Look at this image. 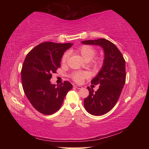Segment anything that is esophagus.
<instances>
[{"mask_svg": "<svg viewBox=\"0 0 149 149\" xmlns=\"http://www.w3.org/2000/svg\"><path fill=\"white\" fill-rule=\"evenodd\" d=\"M74 86L75 88H76L77 89H81V88H83L81 86H79V85H74Z\"/></svg>", "mask_w": 149, "mask_h": 149, "instance_id": "34e87169", "label": "esophagus"}]
</instances>
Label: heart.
Instances as JSON below:
<instances>
[{"mask_svg":"<svg viewBox=\"0 0 149 149\" xmlns=\"http://www.w3.org/2000/svg\"><path fill=\"white\" fill-rule=\"evenodd\" d=\"M77 52L78 54L81 56L82 58H83L85 61L88 62L90 61L91 59H92L95 55L96 54V51L90 45H83L80 47L77 50ZM69 54L68 53H65L64 55H63L61 61L63 63H66L68 59ZM102 59H96L95 61H93V64L95 66H99L102 64ZM88 77V73L87 72H75L72 75V78L75 82L77 83H81L83 81L85 78Z\"/></svg>","mask_w":149,"mask_h":149,"instance_id":"heart-1","label":"heart"}]
</instances>
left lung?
Returning a JSON list of instances; mask_svg holds the SVG:
<instances>
[{
  "instance_id": "1",
  "label": "left lung",
  "mask_w": 149,
  "mask_h": 149,
  "mask_svg": "<svg viewBox=\"0 0 149 149\" xmlns=\"http://www.w3.org/2000/svg\"><path fill=\"white\" fill-rule=\"evenodd\" d=\"M84 45L100 46L104 50L102 67L91 83L100 85L97 91L87 87L89 96L85 98V109L92 115L100 116L115 106L125 83V61L115 44L105 38L85 40Z\"/></svg>"
}]
</instances>
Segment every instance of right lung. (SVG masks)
Segmentation results:
<instances>
[{
	"label": "right lung",
	"mask_w": 149,
	"mask_h": 149,
	"mask_svg": "<svg viewBox=\"0 0 149 149\" xmlns=\"http://www.w3.org/2000/svg\"><path fill=\"white\" fill-rule=\"evenodd\" d=\"M73 43L44 42L27 54L21 71L24 93L31 104L44 115H52L61 107L73 86L68 81L51 83L52 73L60 67L61 58Z\"/></svg>",
	"instance_id": "right-lung-1"
}]
</instances>
